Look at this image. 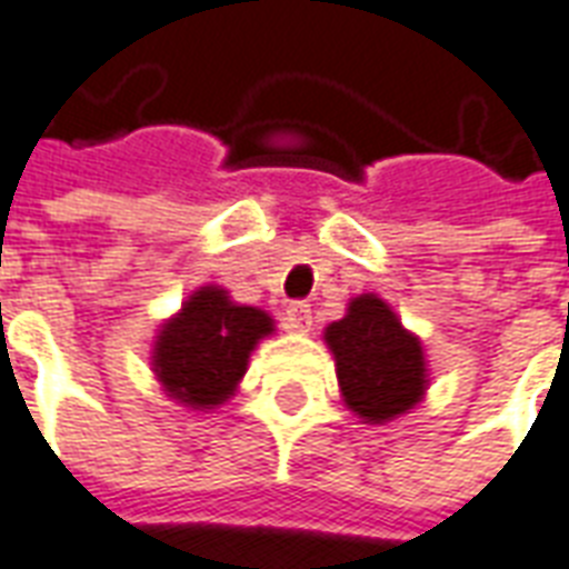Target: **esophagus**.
Listing matches in <instances>:
<instances>
[{
    "label": "esophagus",
    "instance_id": "obj_1",
    "mask_svg": "<svg viewBox=\"0 0 569 569\" xmlns=\"http://www.w3.org/2000/svg\"><path fill=\"white\" fill-rule=\"evenodd\" d=\"M283 322L289 331L295 333H303L310 331V325H313V310H310V303H292V307H286V316Z\"/></svg>",
    "mask_w": 569,
    "mask_h": 569
}]
</instances>
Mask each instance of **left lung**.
I'll use <instances>...</instances> for the list:
<instances>
[{"label":"left lung","instance_id":"obj_1","mask_svg":"<svg viewBox=\"0 0 569 569\" xmlns=\"http://www.w3.org/2000/svg\"><path fill=\"white\" fill-rule=\"evenodd\" d=\"M325 340L337 358L342 400L367 423L397 418L423 397L427 367L420 340L376 295L355 298L346 319L328 325Z\"/></svg>","mask_w":569,"mask_h":569}]
</instances>
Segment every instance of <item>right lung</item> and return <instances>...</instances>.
Returning <instances> with one entry per match:
<instances>
[{
  "label": "right lung",
  "mask_w": 569,
  "mask_h": 569,
  "mask_svg": "<svg viewBox=\"0 0 569 569\" xmlns=\"http://www.w3.org/2000/svg\"><path fill=\"white\" fill-rule=\"evenodd\" d=\"M271 331V316L238 307L223 289L206 286L163 325L154 346V372L169 397L193 409H211L232 397L253 346Z\"/></svg>",
  "instance_id": "right-lung-1"
}]
</instances>
